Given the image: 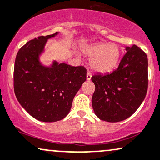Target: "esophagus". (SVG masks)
<instances>
[{
	"label": "esophagus",
	"instance_id": "1",
	"mask_svg": "<svg viewBox=\"0 0 160 160\" xmlns=\"http://www.w3.org/2000/svg\"><path fill=\"white\" fill-rule=\"evenodd\" d=\"M92 77V73L90 71H88L87 73V79L88 80H90Z\"/></svg>",
	"mask_w": 160,
	"mask_h": 160
}]
</instances>
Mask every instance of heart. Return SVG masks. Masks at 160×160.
Instances as JSON below:
<instances>
[{"label": "heart", "instance_id": "b5f03b06", "mask_svg": "<svg viewBox=\"0 0 160 160\" xmlns=\"http://www.w3.org/2000/svg\"><path fill=\"white\" fill-rule=\"evenodd\" d=\"M84 53L92 58V68L100 73H108L114 70L121 57L120 48L117 45L103 43L87 48Z\"/></svg>", "mask_w": 160, "mask_h": 160}]
</instances>
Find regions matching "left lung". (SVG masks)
<instances>
[{"mask_svg": "<svg viewBox=\"0 0 160 160\" xmlns=\"http://www.w3.org/2000/svg\"><path fill=\"white\" fill-rule=\"evenodd\" d=\"M125 50L117 70L91 77L95 84L92 97L94 112L107 122H120L132 116L147 93V55L137 45Z\"/></svg>", "mask_w": 160, "mask_h": 160, "instance_id": "obj_1", "label": "left lung"}]
</instances>
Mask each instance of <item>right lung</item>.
<instances>
[{
    "label": "right lung",
    "instance_id": "1",
    "mask_svg": "<svg viewBox=\"0 0 160 160\" xmlns=\"http://www.w3.org/2000/svg\"><path fill=\"white\" fill-rule=\"evenodd\" d=\"M58 33L28 41L15 59L13 89L17 99L33 118L56 122L69 113L72 102L87 80V69L54 62L43 67L38 60L47 40Z\"/></svg>",
    "mask_w": 160,
    "mask_h": 160
}]
</instances>
